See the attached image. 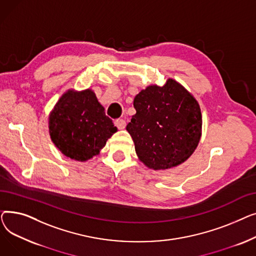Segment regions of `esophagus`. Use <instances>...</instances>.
Segmentation results:
<instances>
[{"label": "esophagus", "mask_w": 256, "mask_h": 256, "mask_svg": "<svg viewBox=\"0 0 256 256\" xmlns=\"http://www.w3.org/2000/svg\"><path fill=\"white\" fill-rule=\"evenodd\" d=\"M114 124H115L119 130H124V128H126V120H124V119H122V118H118V119H116V120L114 121Z\"/></svg>", "instance_id": "34e87169"}]
</instances>
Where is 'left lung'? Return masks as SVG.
<instances>
[{"instance_id":"left-lung-1","label":"left lung","mask_w":256,"mask_h":256,"mask_svg":"<svg viewBox=\"0 0 256 256\" xmlns=\"http://www.w3.org/2000/svg\"><path fill=\"white\" fill-rule=\"evenodd\" d=\"M136 114L126 130L141 162L154 170L176 167L190 158L201 137L198 102L180 83L148 86L134 98Z\"/></svg>"}]
</instances>
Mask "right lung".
Here are the masks:
<instances>
[{
	"label": "right lung",
	"instance_id": "right-lung-1",
	"mask_svg": "<svg viewBox=\"0 0 256 256\" xmlns=\"http://www.w3.org/2000/svg\"><path fill=\"white\" fill-rule=\"evenodd\" d=\"M48 128L60 152L80 162L98 154L117 130L91 89L65 92L50 114Z\"/></svg>",
	"mask_w": 256,
	"mask_h": 256
}]
</instances>
